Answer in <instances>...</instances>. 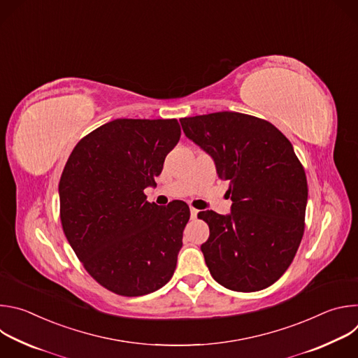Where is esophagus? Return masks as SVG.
I'll use <instances>...</instances> for the list:
<instances>
[{
  "instance_id": "34e87169",
  "label": "esophagus",
  "mask_w": 358,
  "mask_h": 358,
  "mask_svg": "<svg viewBox=\"0 0 358 358\" xmlns=\"http://www.w3.org/2000/svg\"><path fill=\"white\" fill-rule=\"evenodd\" d=\"M189 214H191V220H195L196 218V215H198V210H195V208H189Z\"/></svg>"
}]
</instances>
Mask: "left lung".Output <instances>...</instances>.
Returning a JSON list of instances; mask_svg holds the SVG:
<instances>
[{
  "instance_id": "left-lung-1",
  "label": "left lung",
  "mask_w": 358,
  "mask_h": 358,
  "mask_svg": "<svg viewBox=\"0 0 358 358\" xmlns=\"http://www.w3.org/2000/svg\"><path fill=\"white\" fill-rule=\"evenodd\" d=\"M229 184L231 213L201 211V245L213 278L235 292L273 285L290 266L304 231L308 180L292 143L269 122L236 112L180 119Z\"/></svg>"
}]
</instances>
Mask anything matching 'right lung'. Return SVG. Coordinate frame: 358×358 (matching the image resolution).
I'll return each mask as SVG.
<instances>
[{
    "label": "right lung",
    "instance_id": "right-lung-1",
    "mask_svg": "<svg viewBox=\"0 0 358 358\" xmlns=\"http://www.w3.org/2000/svg\"><path fill=\"white\" fill-rule=\"evenodd\" d=\"M181 136L176 119H116L83 137L59 181L61 222L89 275L122 296H143L173 276L189 220L184 201L150 203L166 156Z\"/></svg>",
    "mask_w": 358,
    "mask_h": 358
}]
</instances>
